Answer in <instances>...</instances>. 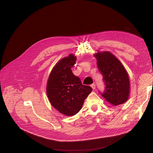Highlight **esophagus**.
Wrapping results in <instances>:
<instances>
[{
    "mask_svg": "<svg viewBox=\"0 0 153 153\" xmlns=\"http://www.w3.org/2000/svg\"><path fill=\"white\" fill-rule=\"evenodd\" d=\"M91 87H92V89H93V90L95 89V84H92L91 85Z\"/></svg>",
    "mask_w": 153,
    "mask_h": 153,
    "instance_id": "34e87169",
    "label": "esophagus"
}]
</instances>
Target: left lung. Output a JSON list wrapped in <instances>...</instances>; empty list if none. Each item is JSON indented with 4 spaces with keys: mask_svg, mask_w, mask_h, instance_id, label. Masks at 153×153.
<instances>
[{
    "mask_svg": "<svg viewBox=\"0 0 153 153\" xmlns=\"http://www.w3.org/2000/svg\"><path fill=\"white\" fill-rule=\"evenodd\" d=\"M94 56L105 85L104 92L99 93L114 105L125 103L129 97L130 92L129 76L125 68L108 51L98 52Z\"/></svg>",
    "mask_w": 153,
    "mask_h": 153,
    "instance_id": "1",
    "label": "left lung"
}]
</instances>
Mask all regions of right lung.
I'll return each mask as SVG.
<instances>
[{
  "label": "right lung",
  "mask_w": 153,
  "mask_h": 153,
  "mask_svg": "<svg viewBox=\"0 0 153 153\" xmlns=\"http://www.w3.org/2000/svg\"><path fill=\"white\" fill-rule=\"evenodd\" d=\"M76 61V57L72 54L61 59L52 69L47 83L46 93L51 104L66 116L77 114L92 91L72 73L71 68Z\"/></svg>",
  "instance_id": "1"
}]
</instances>
